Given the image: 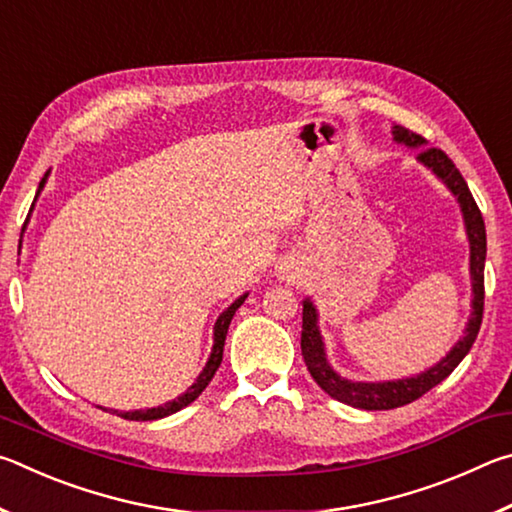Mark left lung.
Instances as JSON below:
<instances>
[{
    "label": "left lung",
    "instance_id": "1",
    "mask_svg": "<svg viewBox=\"0 0 512 512\" xmlns=\"http://www.w3.org/2000/svg\"><path fill=\"white\" fill-rule=\"evenodd\" d=\"M395 142H402L406 146H422L424 140L420 135L404 126H393ZM418 160L427 164V167L436 173V176L443 180V183L452 189L454 196L461 203V210L465 216V228L467 237H470V273H472V318L467 323L465 336L454 345V350L447 354V357L436 363L431 370L422 372L418 377L409 379H397V381H384V384H363V381H348L341 379L336 372L329 368L323 350V339H320L318 325H316V309L309 300H305V307H302V336H300V350L302 359H305V366L311 372L316 384L323 388V391L339 400L343 404L357 406V409L366 411H388L397 409V406L411 404L415 400L431 391L433 386H438L440 381L449 377L454 368L465 359V354L470 352L472 343L476 341V334L481 329L483 320V298H485V287H483V266H485V225L479 205H476L474 196L467 187L465 178L461 171L456 169V164L447 158L445 151L440 149H422L418 153Z\"/></svg>",
    "mask_w": 512,
    "mask_h": 512
}]
</instances>
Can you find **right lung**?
<instances>
[{
    "label": "right lung",
    "mask_w": 512,
    "mask_h": 512,
    "mask_svg": "<svg viewBox=\"0 0 512 512\" xmlns=\"http://www.w3.org/2000/svg\"><path fill=\"white\" fill-rule=\"evenodd\" d=\"M45 180H47V176L40 180V189H42V185H45ZM40 189H38V192H40ZM246 298H248V296H241L239 300L232 302V305H230L228 309H225L223 314L219 316V320H216V325H214V348H212V354H210V361L205 363L203 372H201V375H198V379L194 381V384L187 388V393L176 397V400H171V402H167V404L158 406V409L128 411V413L112 411V413L121 415V418H124V420H158V418H164V415H171V413H176V411H180V409H185L187 404H192V402L196 400V397L205 391V386L210 384L212 377H214V372L219 370L221 361H223V343H225V334H228L230 320H232V316H235V311H237L241 305H244Z\"/></svg>",
    "instance_id": "1"
}]
</instances>
